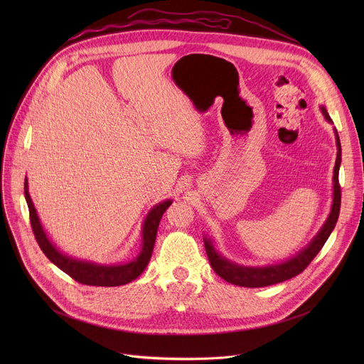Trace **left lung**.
<instances>
[{"label":"left lung","mask_w":364,"mask_h":364,"mask_svg":"<svg viewBox=\"0 0 364 364\" xmlns=\"http://www.w3.org/2000/svg\"><path fill=\"white\" fill-rule=\"evenodd\" d=\"M324 117L327 121L331 122L330 115L327 114L326 108H321ZM336 139H337V160H336V167H334V200H333V209L331 213L323 226V229L318 232V235L313 239L302 252H299L295 257L289 259V261L279 264V265H272L267 268H246V267H239L232 262H229L228 259L222 257L210 243V240L204 239V247L207 257H209L210 265L213 271L223 278L226 282H230L233 285L239 287H247V288H261V287H268L274 284L284 282L287 279H291L296 275H299L309 264L313 259L317 256V253L321 250L324 243L327 242L328 236L331 235L340 215V204H341V187L338 183V170H340V163H341V145H340V138L336 131Z\"/></svg>","instance_id":"obj_1"}]
</instances>
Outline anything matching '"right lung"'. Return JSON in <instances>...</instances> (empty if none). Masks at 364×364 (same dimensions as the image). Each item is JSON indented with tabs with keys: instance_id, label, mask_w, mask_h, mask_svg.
Segmentation results:
<instances>
[{
	"instance_id": "add662e5",
	"label": "right lung",
	"mask_w": 364,
	"mask_h": 364,
	"mask_svg": "<svg viewBox=\"0 0 364 364\" xmlns=\"http://www.w3.org/2000/svg\"><path fill=\"white\" fill-rule=\"evenodd\" d=\"M24 196L27 200L28 212H30V223L34 233V237L43 250V253L48 257L50 262H53L58 268H60L63 272H66L69 277H72L75 281L83 284V285H93V287H119L125 285L135 278H138L145 267L148 265L152 249L155 245V237H157V230L160 220L164 215V212L168 209L171 200H167L164 203H160L155 205L149 212V215L145 219L144 228H142V250L136 259L132 262L125 265H114V267H100L93 265L90 262H82L75 261V259L62 255L53 245L50 243L46 233L43 232V228L38 222L36 209L33 205V201L30 198L27 183H24Z\"/></svg>"
}]
</instances>
